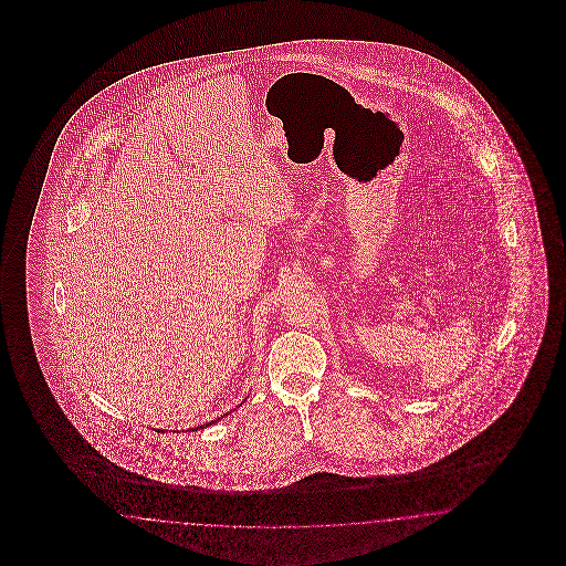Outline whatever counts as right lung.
<instances>
[{"label":"right lung","mask_w":566,"mask_h":566,"mask_svg":"<svg viewBox=\"0 0 566 566\" xmlns=\"http://www.w3.org/2000/svg\"><path fill=\"white\" fill-rule=\"evenodd\" d=\"M211 423H216V421H209V423H203V426H199V428H197V429L209 428V426H211ZM157 431H164V429H157ZM192 431H195V429H192Z\"/></svg>","instance_id":"obj_1"}]
</instances>
